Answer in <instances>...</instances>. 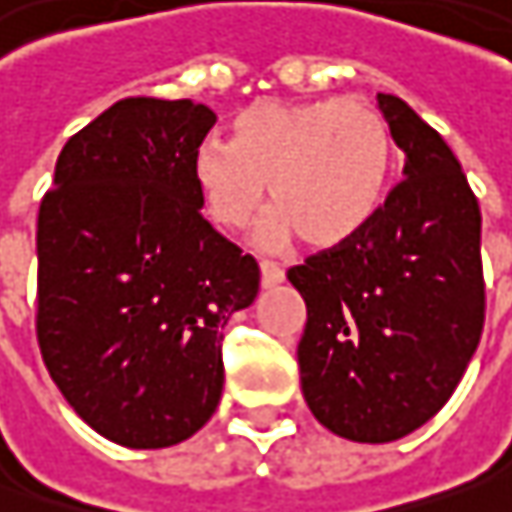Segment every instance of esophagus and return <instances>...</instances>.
<instances>
[{
    "instance_id": "1",
    "label": "esophagus",
    "mask_w": 512,
    "mask_h": 512,
    "mask_svg": "<svg viewBox=\"0 0 512 512\" xmlns=\"http://www.w3.org/2000/svg\"><path fill=\"white\" fill-rule=\"evenodd\" d=\"M259 271H262V285H265V288H274V285H279V282L285 279L282 268L274 265V262H262V265H259Z\"/></svg>"
}]
</instances>
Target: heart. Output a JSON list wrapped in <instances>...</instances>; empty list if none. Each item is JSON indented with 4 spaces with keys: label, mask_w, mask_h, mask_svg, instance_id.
<instances>
[{
    "label": "heart",
    "mask_w": 512,
    "mask_h": 512,
    "mask_svg": "<svg viewBox=\"0 0 512 512\" xmlns=\"http://www.w3.org/2000/svg\"><path fill=\"white\" fill-rule=\"evenodd\" d=\"M390 165V128L364 98L253 101L233 116L230 145L203 139L195 148L192 180L224 230H244L271 186L276 212L262 241L300 233L311 247H335L373 218Z\"/></svg>",
    "instance_id": "1"
}]
</instances>
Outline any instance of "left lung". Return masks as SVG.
I'll use <instances>...</instances> for the list:
<instances>
[{
	"label": "left lung",
	"mask_w": 512,
	"mask_h": 512,
	"mask_svg": "<svg viewBox=\"0 0 512 512\" xmlns=\"http://www.w3.org/2000/svg\"><path fill=\"white\" fill-rule=\"evenodd\" d=\"M379 110L402 183L344 244L288 271L306 300L297 347L311 414L355 443H390L455 393L484 329L481 209L443 136L396 95Z\"/></svg>",
	"instance_id": "obj_1"
}]
</instances>
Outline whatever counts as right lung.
Segmentation results:
<instances>
[{
    "mask_svg": "<svg viewBox=\"0 0 512 512\" xmlns=\"http://www.w3.org/2000/svg\"><path fill=\"white\" fill-rule=\"evenodd\" d=\"M215 113L122 98L60 151L37 215V341L72 411L128 449L189 440L224 390L221 338L259 265L201 215Z\"/></svg>",
    "mask_w": 512,
    "mask_h": 512,
    "instance_id": "obj_1",
    "label": "right lung"
}]
</instances>
